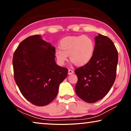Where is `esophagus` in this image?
<instances>
[{
	"label": "esophagus",
	"instance_id": "esophagus-1",
	"mask_svg": "<svg viewBox=\"0 0 131 131\" xmlns=\"http://www.w3.org/2000/svg\"><path fill=\"white\" fill-rule=\"evenodd\" d=\"M73 73H74L73 70H72L70 69H69V70H68V74H72Z\"/></svg>",
	"mask_w": 131,
	"mask_h": 131
}]
</instances>
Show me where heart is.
<instances>
[{
    "label": "heart",
    "mask_w": 131,
    "mask_h": 131,
    "mask_svg": "<svg viewBox=\"0 0 131 131\" xmlns=\"http://www.w3.org/2000/svg\"><path fill=\"white\" fill-rule=\"evenodd\" d=\"M95 44L90 37L86 35L68 36L60 42V48L55 51V55L59 65H63L69 55L70 60L74 65L81 66L90 61L94 52Z\"/></svg>",
    "instance_id": "obj_1"
}]
</instances>
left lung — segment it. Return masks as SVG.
<instances>
[{
  "label": "left lung",
  "mask_w": 131,
  "mask_h": 131,
  "mask_svg": "<svg viewBox=\"0 0 131 131\" xmlns=\"http://www.w3.org/2000/svg\"><path fill=\"white\" fill-rule=\"evenodd\" d=\"M95 40L91 59L74 70L78 78L75 91L87 103L96 102L107 95L116 79L118 63V51L112 40L99 34Z\"/></svg>",
  "instance_id": "8db88e82"
}]
</instances>
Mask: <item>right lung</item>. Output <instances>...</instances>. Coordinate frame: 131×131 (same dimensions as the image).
Returning a JSON list of instances; mask_svg holds the SVG:
<instances>
[{
  "label": "right lung",
  "mask_w": 131,
  "mask_h": 131,
  "mask_svg": "<svg viewBox=\"0 0 131 131\" xmlns=\"http://www.w3.org/2000/svg\"><path fill=\"white\" fill-rule=\"evenodd\" d=\"M55 51L54 47L36 35L21 41L13 55L15 83L24 97L36 106L51 102L59 84L68 76V69L55 62Z\"/></svg>",
  "instance_id": "obj_1"
}]
</instances>
